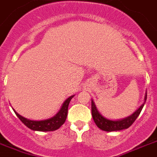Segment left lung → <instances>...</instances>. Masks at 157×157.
I'll use <instances>...</instances> for the list:
<instances>
[{
	"instance_id": "8db88e82",
	"label": "left lung",
	"mask_w": 157,
	"mask_h": 157,
	"mask_svg": "<svg viewBox=\"0 0 157 157\" xmlns=\"http://www.w3.org/2000/svg\"><path fill=\"white\" fill-rule=\"evenodd\" d=\"M147 100V92L145 94L144 102L134 112L133 114H131L128 117H126L122 119H118V120H111L107 118H105L104 116L101 114L100 112L98 110L96 107V105L93 100L91 101V109H92V116L94 118V123H96L98 128H100L102 131L105 132H116V131H121L128 128L132 125V123L136 121V119L138 118V116L140 114L144 105Z\"/></svg>"
}]
</instances>
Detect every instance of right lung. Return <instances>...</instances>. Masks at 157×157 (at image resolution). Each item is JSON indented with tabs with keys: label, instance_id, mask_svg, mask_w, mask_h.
I'll return each instance as SVG.
<instances>
[{
	"label": "right lung",
	"instance_id": "add662e5",
	"mask_svg": "<svg viewBox=\"0 0 157 157\" xmlns=\"http://www.w3.org/2000/svg\"><path fill=\"white\" fill-rule=\"evenodd\" d=\"M73 97H74V95L69 97L68 98H67L64 101V102L63 103L60 109L59 110V112L56 115H54L52 118H48V119H44V120H30V119L24 118L23 116L17 114L15 111V109H13V111L16 114V115L18 117L19 119L28 128H30V129L33 130V131H37V132H53V131L59 129L63 123H65L66 118H67V115L68 105H69L70 101H71Z\"/></svg>",
	"mask_w": 157,
	"mask_h": 157
}]
</instances>
